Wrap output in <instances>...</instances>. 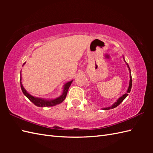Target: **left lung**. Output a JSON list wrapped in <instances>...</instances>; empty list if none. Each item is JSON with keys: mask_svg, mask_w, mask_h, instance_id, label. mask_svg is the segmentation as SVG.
Returning <instances> with one entry per match:
<instances>
[{"mask_svg": "<svg viewBox=\"0 0 153 153\" xmlns=\"http://www.w3.org/2000/svg\"><path fill=\"white\" fill-rule=\"evenodd\" d=\"M123 60H124L125 62H126V60H125V59H124V56H123ZM126 65H127V66H128V68H129V78H130V79H129V87H128V90H127V92L124 94V95H123L122 96H121L120 97L119 99H117V100L112 105H111L110 106H108V107H106V108H102V110H110V109H112V108H116V107H117L118 106L120 103H121L123 100H124L126 97H127V96L128 95V93L131 91V86H132V79H131V70H130V68H129V65H128V64L126 62Z\"/></svg>", "mask_w": 153, "mask_h": 153, "instance_id": "1", "label": "left lung"}]
</instances>
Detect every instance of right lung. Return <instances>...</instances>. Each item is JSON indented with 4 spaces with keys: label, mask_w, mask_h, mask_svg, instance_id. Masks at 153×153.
Returning <instances> with one entry per match:
<instances>
[{
    "label": "right lung",
    "mask_w": 153,
    "mask_h": 153,
    "mask_svg": "<svg viewBox=\"0 0 153 153\" xmlns=\"http://www.w3.org/2000/svg\"><path fill=\"white\" fill-rule=\"evenodd\" d=\"M25 63H24L23 66L25 64ZM72 82L73 80H71L70 82H68L65 83L63 86V91H62V95L60 97H57V98L53 99H46L43 98H39V97H33V95H30V94L25 89L24 86L22 85V77L20 79V85H21L22 91L23 93L24 94V95L31 102H33L35 106H39V107H47V106H53L56 105H58V104H60L61 102H62L64 100V99H66L68 89H69V87L71 85Z\"/></svg>",
    "instance_id": "1"
}]
</instances>
